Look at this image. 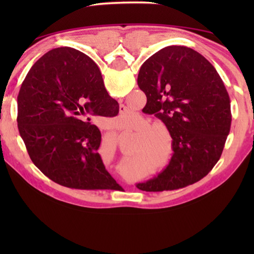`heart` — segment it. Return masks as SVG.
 Here are the masks:
<instances>
[{"instance_id":"obj_1","label":"heart","mask_w":254,"mask_h":254,"mask_svg":"<svg viewBox=\"0 0 254 254\" xmlns=\"http://www.w3.org/2000/svg\"><path fill=\"white\" fill-rule=\"evenodd\" d=\"M149 126H150V123H147V121H143L142 123V128H147ZM163 131L164 134L166 135H171V130H170V128L166 126V125H163V124H157V125H152L150 127L148 128L147 130H145L144 133V136H151L152 134H154V136L150 140V143L154 145V148H163V145H164V135L161 133L160 131ZM161 150V149H159Z\"/></svg>"}]
</instances>
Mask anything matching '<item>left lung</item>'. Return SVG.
<instances>
[{"label": "left lung", "instance_id": "8db88e82", "mask_svg": "<svg viewBox=\"0 0 254 254\" xmlns=\"http://www.w3.org/2000/svg\"><path fill=\"white\" fill-rule=\"evenodd\" d=\"M137 84L145 106L171 130L173 156L164 171L136 187L162 192L199 182L220 159L231 126L230 98L216 69L192 48L168 46L141 65Z\"/></svg>", "mask_w": 254, "mask_h": 254}]
</instances>
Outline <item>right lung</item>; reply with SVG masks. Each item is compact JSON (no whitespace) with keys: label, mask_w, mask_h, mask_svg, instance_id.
Returning <instances> with one entry per match:
<instances>
[{"label":"right lung","mask_w":254,"mask_h":254,"mask_svg":"<svg viewBox=\"0 0 254 254\" xmlns=\"http://www.w3.org/2000/svg\"><path fill=\"white\" fill-rule=\"evenodd\" d=\"M17 106L20 137L45 176L69 189H117L98 154L100 130L81 120L119 113L91 59L71 47L47 52L27 72Z\"/></svg>","instance_id":"obj_1"}]
</instances>
